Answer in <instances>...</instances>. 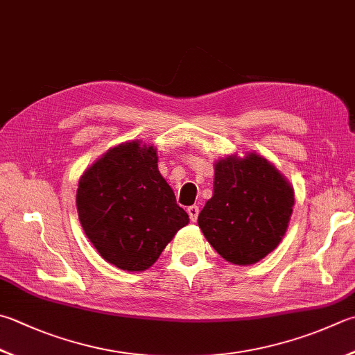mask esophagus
Here are the masks:
<instances>
[{
	"mask_svg": "<svg viewBox=\"0 0 355 355\" xmlns=\"http://www.w3.org/2000/svg\"><path fill=\"white\" fill-rule=\"evenodd\" d=\"M187 211H189L190 219L193 220V223H195V220H196L198 216H199V207H198V205H190L189 209H187Z\"/></svg>",
	"mask_w": 355,
	"mask_h": 355,
	"instance_id": "esophagus-1",
	"label": "esophagus"
}]
</instances>
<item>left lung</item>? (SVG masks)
<instances>
[{"label":"left lung","instance_id":"obj_1","mask_svg":"<svg viewBox=\"0 0 355 355\" xmlns=\"http://www.w3.org/2000/svg\"><path fill=\"white\" fill-rule=\"evenodd\" d=\"M292 207L291 184L264 157H227L215 166L213 196L198 224L224 259L253 264L283 239Z\"/></svg>","mask_w":355,"mask_h":355}]
</instances>
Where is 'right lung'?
<instances>
[{"label":"right lung","mask_w":355,"mask_h":355,"mask_svg":"<svg viewBox=\"0 0 355 355\" xmlns=\"http://www.w3.org/2000/svg\"><path fill=\"white\" fill-rule=\"evenodd\" d=\"M77 210L86 236L108 263L139 272L156 263L189 215L157 170L156 148H111L78 182Z\"/></svg>","instance_id":"obj_1"}]
</instances>
